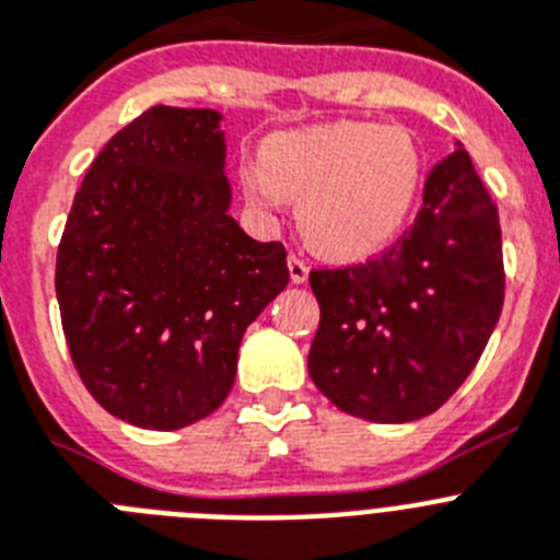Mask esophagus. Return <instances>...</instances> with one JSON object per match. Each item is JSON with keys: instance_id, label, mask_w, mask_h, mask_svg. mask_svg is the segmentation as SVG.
<instances>
[{"instance_id": "esophagus-1", "label": "esophagus", "mask_w": 560, "mask_h": 560, "mask_svg": "<svg viewBox=\"0 0 560 560\" xmlns=\"http://www.w3.org/2000/svg\"><path fill=\"white\" fill-rule=\"evenodd\" d=\"M288 267H290V279L295 281V284H304V281H307V276H310V267H307V261H304L302 256H290L288 258Z\"/></svg>"}]
</instances>
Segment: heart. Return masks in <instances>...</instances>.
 Segmentation results:
<instances>
[{"label":"heart","mask_w":560,"mask_h":560,"mask_svg":"<svg viewBox=\"0 0 560 560\" xmlns=\"http://www.w3.org/2000/svg\"><path fill=\"white\" fill-rule=\"evenodd\" d=\"M244 196L261 210L299 201L310 247L361 258L398 236L421 187V153L401 128L338 121L272 136L242 167Z\"/></svg>","instance_id":"heart-1"}]
</instances>
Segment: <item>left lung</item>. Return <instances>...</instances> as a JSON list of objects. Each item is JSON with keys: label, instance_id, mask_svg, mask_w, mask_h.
I'll use <instances>...</instances> for the list:
<instances>
[{"label": "left lung", "instance_id": "8db88e82", "mask_svg": "<svg viewBox=\"0 0 560 560\" xmlns=\"http://www.w3.org/2000/svg\"><path fill=\"white\" fill-rule=\"evenodd\" d=\"M322 307L310 378L375 424L435 412L481 359L504 304L501 224L469 153L432 167L424 208L387 253L313 270Z\"/></svg>", "mask_w": 560, "mask_h": 560}]
</instances>
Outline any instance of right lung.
Masks as SVG:
<instances>
[{
    "mask_svg": "<svg viewBox=\"0 0 560 560\" xmlns=\"http://www.w3.org/2000/svg\"><path fill=\"white\" fill-rule=\"evenodd\" d=\"M222 113L156 105L79 187L56 299L70 359L110 416L182 430L219 410L244 330L288 288V253L230 215Z\"/></svg>",
    "mask_w": 560,
    "mask_h": 560,
    "instance_id": "1",
    "label": "right lung"
}]
</instances>
